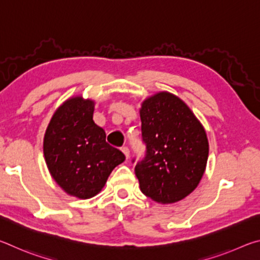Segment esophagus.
Returning a JSON list of instances; mask_svg holds the SVG:
<instances>
[{
	"label": "esophagus",
	"mask_w": 260,
	"mask_h": 260,
	"mask_svg": "<svg viewBox=\"0 0 260 260\" xmlns=\"http://www.w3.org/2000/svg\"><path fill=\"white\" fill-rule=\"evenodd\" d=\"M121 151H122V153H124V155H125L126 159H128V158H129V149L127 148V147H122V148H121Z\"/></svg>",
	"instance_id": "esophagus-1"
}]
</instances>
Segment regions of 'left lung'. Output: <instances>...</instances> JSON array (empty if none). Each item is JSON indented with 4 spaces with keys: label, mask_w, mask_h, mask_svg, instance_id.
<instances>
[{
    "label": "left lung",
    "mask_w": 260,
    "mask_h": 260,
    "mask_svg": "<svg viewBox=\"0 0 260 260\" xmlns=\"http://www.w3.org/2000/svg\"><path fill=\"white\" fill-rule=\"evenodd\" d=\"M142 138L147 155L135 166L140 189L157 203L183 200L199 186L209 157V141L190 108L169 91L141 103Z\"/></svg>",
    "instance_id": "8db88e82"
}]
</instances>
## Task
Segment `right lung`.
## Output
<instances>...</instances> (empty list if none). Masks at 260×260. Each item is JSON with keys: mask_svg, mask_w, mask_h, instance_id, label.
<instances>
[{"mask_svg": "<svg viewBox=\"0 0 260 260\" xmlns=\"http://www.w3.org/2000/svg\"><path fill=\"white\" fill-rule=\"evenodd\" d=\"M94 101L81 95L68 99L52 114L43 138V155L52 179L68 195L80 200L98 195L112 170L125 160L94 122Z\"/></svg>", "mask_w": 260, "mask_h": 260, "instance_id": "add662e5", "label": "right lung"}]
</instances>
